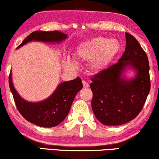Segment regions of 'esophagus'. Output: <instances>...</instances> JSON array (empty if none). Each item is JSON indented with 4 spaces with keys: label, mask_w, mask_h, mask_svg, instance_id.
Masks as SVG:
<instances>
[{
    "label": "esophagus",
    "mask_w": 159,
    "mask_h": 159,
    "mask_svg": "<svg viewBox=\"0 0 159 159\" xmlns=\"http://www.w3.org/2000/svg\"><path fill=\"white\" fill-rule=\"evenodd\" d=\"M82 83H83V86H84V87H85V88H87V87H89V84L87 83V81H82Z\"/></svg>",
    "instance_id": "1"
}]
</instances>
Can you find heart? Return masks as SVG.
<instances>
[{"mask_svg":"<svg viewBox=\"0 0 159 159\" xmlns=\"http://www.w3.org/2000/svg\"><path fill=\"white\" fill-rule=\"evenodd\" d=\"M121 45L115 39L95 37L84 42L78 47L75 57L79 61H90V68L98 72L107 66L120 52ZM66 66L69 69L75 67L74 61L69 58L66 61Z\"/></svg>","mask_w":159,"mask_h":159,"instance_id":"obj_1","label":"heart"}]
</instances>
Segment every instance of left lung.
Instances as JSON below:
<instances>
[{
	"mask_svg": "<svg viewBox=\"0 0 159 159\" xmlns=\"http://www.w3.org/2000/svg\"><path fill=\"white\" fill-rule=\"evenodd\" d=\"M125 50L118 63L91 78L93 111L105 125H123L134 119L150 90L147 54L132 35L125 33ZM129 68L136 75L128 80L123 74Z\"/></svg>",
	"mask_w": 159,
	"mask_h": 159,
	"instance_id": "obj_1",
	"label": "left lung"
}]
</instances>
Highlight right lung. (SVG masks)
I'll list each match as a JSON object with an SVG mask.
<instances>
[{
  "label": "right lung",
  "instance_id": "add662e5",
  "mask_svg": "<svg viewBox=\"0 0 159 159\" xmlns=\"http://www.w3.org/2000/svg\"><path fill=\"white\" fill-rule=\"evenodd\" d=\"M67 38V35L57 31H34L24 39L18 48L31 41L60 43ZM9 84L17 109L25 120L40 127L52 128L63 121L70 111L76 94L83 87L81 80L77 78L72 81L62 82L49 97L38 102L25 100L16 90L10 74Z\"/></svg>",
  "mask_w": 159,
  "mask_h": 159
}]
</instances>
